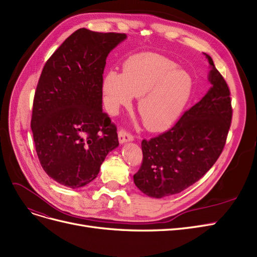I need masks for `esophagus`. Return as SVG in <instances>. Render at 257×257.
I'll list each match as a JSON object with an SVG mask.
<instances>
[{"instance_id": "34e87169", "label": "esophagus", "mask_w": 257, "mask_h": 257, "mask_svg": "<svg viewBox=\"0 0 257 257\" xmlns=\"http://www.w3.org/2000/svg\"><path fill=\"white\" fill-rule=\"evenodd\" d=\"M134 139H135L134 136L129 134V132H127L126 130L120 129L118 131V141H119L120 144L126 143V142H130V141H134Z\"/></svg>"}]
</instances>
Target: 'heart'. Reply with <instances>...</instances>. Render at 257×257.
I'll use <instances>...</instances> for the list:
<instances>
[{
	"label": "heart",
	"instance_id": "1",
	"mask_svg": "<svg viewBox=\"0 0 257 257\" xmlns=\"http://www.w3.org/2000/svg\"><path fill=\"white\" fill-rule=\"evenodd\" d=\"M191 90L190 74L169 57L155 53L130 57L125 72L107 71L102 83L107 112L116 115L140 97L138 111L151 131L168 129L184 110Z\"/></svg>",
	"mask_w": 257,
	"mask_h": 257
}]
</instances>
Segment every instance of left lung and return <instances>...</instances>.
I'll return each instance as SVG.
<instances>
[{"mask_svg":"<svg viewBox=\"0 0 257 257\" xmlns=\"http://www.w3.org/2000/svg\"><path fill=\"white\" fill-rule=\"evenodd\" d=\"M207 94L164 134L142 141L143 161L134 175L144 194L161 198L184 191L210 170L224 148L233 109L226 81L211 57Z\"/></svg>","mask_w":257,"mask_h":257,"instance_id":"obj_1","label":"left lung"}]
</instances>
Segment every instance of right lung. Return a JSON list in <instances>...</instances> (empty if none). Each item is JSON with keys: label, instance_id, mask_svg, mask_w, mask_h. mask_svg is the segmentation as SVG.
Returning <instances> with one entry per match:
<instances>
[{"label": "right lung", "instance_id": "obj_1", "mask_svg": "<svg viewBox=\"0 0 257 257\" xmlns=\"http://www.w3.org/2000/svg\"><path fill=\"white\" fill-rule=\"evenodd\" d=\"M126 38L79 29L41 71L31 128L41 167L63 186L89 184L118 146L116 126L102 111V74L107 55Z\"/></svg>", "mask_w": 257, "mask_h": 257}]
</instances>
